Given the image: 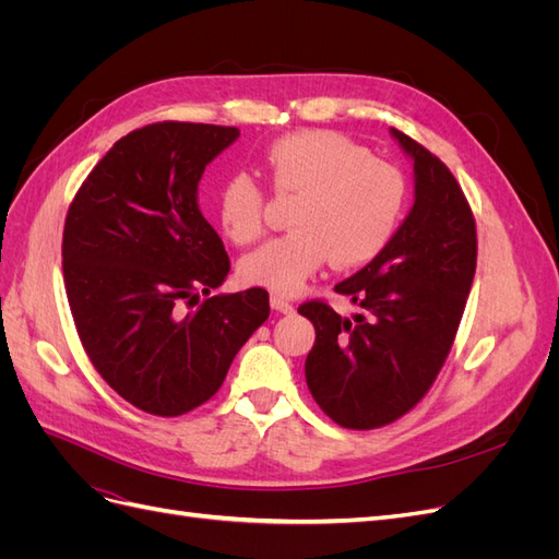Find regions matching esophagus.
<instances>
[{"label":"esophagus","mask_w":559,"mask_h":559,"mask_svg":"<svg viewBox=\"0 0 559 559\" xmlns=\"http://www.w3.org/2000/svg\"><path fill=\"white\" fill-rule=\"evenodd\" d=\"M270 306H273V310H277V312H282V314H292L294 312V306L289 300H286L284 296H280V294H273L270 296Z\"/></svg>","instance_id":"34e87169"}]
</instances>
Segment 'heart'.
Returning a JSON list of instances; mask_svg holds the SVG:
<instances>
[{"instance_id": "obj_1", "label": "heart", "mask_w": 559, "mask_h": 559, "mask_svg": "<svg viewBox=\"0 0 559 559\" xmlns=\"http://www.w3.org/2000/svg\"><path fill=\"white\" fill-rule=\"evenodd\" d=\"M263 163L273 191L300 200L289 218L294 230L242 259L245 282L296 294L329 257L335 265H359L392 240L405 202V179L392 163L329 130L284 134L265 148ZM216 210L235 245L261 238L265 193L249 175L224 181Z\"/></svg>"}]
</instances>
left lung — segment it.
<instances>
[{"instance_id": "1", "label": "left lung", "mask_w": 559, "mask_h": 559, "mask_svg": "<svg viewBox=\"0 0 559 559\" xmlns=\"http://www.w3.org/2000/svg\"><path fill=\"white\" fill-rule=\"evenodd\" d=\"M392 134L415 163V205L357 275L335 284L359 312L326 300L298 308L314 324L306 359L312 399L345 429L386 427L425 399L452 349L476 275L478 235L448 165L408 134Z\"/></svg>"}]
</instances>
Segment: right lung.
I'll return each instance as SVG.
<instances>
[{
	"label": "right lung",
	"instance_id": "right-lung-1",
	"mask_svg": "<svg viewBox=\"0 0 559 559\" xmlns=\"http://www.w3.org/2000/svg\"><path fill=\"white\" fill-rule=\"evenodd\" d=\"M238 138L181 121L132 130L67 210L62 275L79 341L114 392L148 415L210 401L270 314L261 286L210 296L230 261L198 207V181ZM200 293L209 298L191 311Z\"/></svg>",
	"mask_w": 559,
	"mask_h": 559
}]
</instances>
